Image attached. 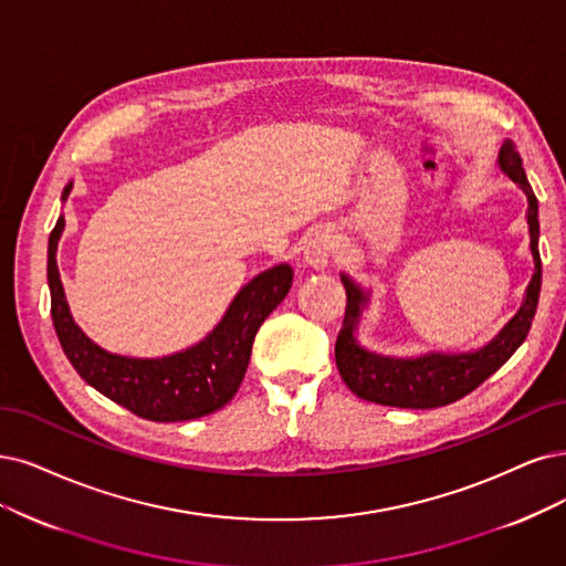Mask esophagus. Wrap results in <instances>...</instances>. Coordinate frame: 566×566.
Wrapping results in <instances>:
<instances>
[{
    "label": "esophagus",
    "instance_id": "esophagus-1",
    "mask_svg": "<svg viewBox=\"0 0 566 566\" xmlns=\"http://www.w3.org/2000/svg\"><path fill=\"white\" fill-rule=\"evenodd\" d=\"M333 254H336V240H333V233L331 228H315L310 233L307 242H305V261L307 265L312 268H326L333 259Z\"/></svg>",
    "mask_w": 566,
    "mask_h": 566
}]
</instances>
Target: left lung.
<instances>
[{
    "mask_svg": "<svg viewBox=\"0 0 566 566\" xmlns=\"http://www.w3.org/2000/svg\"><path fill=\"white\" fill-rule=\"evenodd\" d=\"M499 167L509 179H513L522 193L527 196V223L530 247L534 256V275L527 286L517 315L499 331V336L485 347L462 354L429 352L422 357H382L368 352L357 340V326L370 294L364 291L349 275H340L347 291V307L343 328L336 340V366L345 385L364 401L394 408H438L454 403L483 385L492 373L504 366L513 352L525 343L536 315L541 294V256H538V200L527 181L522 158L515 144L506 139L499 149Z\"/></svg>",
    "mask_w": 566,
    "mask_h": 566,
    "instance_id": "left-lung-1",
    "label": "left lung"
}]
</instances>
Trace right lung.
Returning <instances> with one entry per match:
<instances>
[{
  "instance_id": "1",
  "label": "right lung",
  "mask_w": 566,
  "mask_h": 566,
  "mask_svg": "<svg viewBox=\"0 0 566 566\" xmlns=\"http://www.w3.org/2000/svg\"><path fill=\"white\" fill-rule=\"evenodd\" d=\"M70 191L72 181L62 191V200H67ZM62 230L65 217L57 219L49 238L51 317L62 352L83 380L151 422L196 420L233 399L247 373L256 331L294 282L289 263L263 270L244 284L223 319L198 345L163 359H133L102 349L74 324L55 261Z\"/></svg>"
}]
</instances>
